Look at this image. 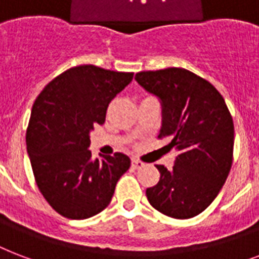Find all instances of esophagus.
<instances>
[{
    "instance_id": "obj_1",
    "label": "esophagus",
    "mask_w": 259,
    "mask_h": 259,
    "mask_svg": "<svg viewBox=\"0 0 259 259\" xmlns=\"http://www.w3.org/2000/svg\"><path fill=\"white\" fill-rule=\"evenodd\" d=\"M132 167H133V168H136V169L143 168L144 163L141 160H138V159H133V160H132Z\"/></svg>"
}]
</instances>
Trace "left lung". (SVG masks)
<instances>
[{
  "instance_id": "left-lung-1",
  "label": "left lung",
  "mask_w": 259,
  "mask_h": 259,
  "mask_svg": "<svg viewBox=\"0 0 259 259\" xmlns=\"http://www.w3.org/2000/svg\"><path fill=\"white\" fill-rule=\"evenodd\" d=\"M144 90L160 99L159 138H169L178 156L171 169L156 165L157 185L149 204L165 216L190 219L204 212L222 190L234 159V122L220 92L182 68L136 74Z\"/></svg>"
}]
</instances>
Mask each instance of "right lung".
<instances>
[{"mask_svg": "<svg viewBox=\"0 0 259 259\" xmlns=\"http://www.w3.org/2000/svg\"><path fill=\"white\" fill-rule=\"evenodd\" d=\"M134 73L80 65L61 73L35 100L27 127V152L39 190L61 216L84 220L110 204L130 159H92L90 133L103 125L112 99Z\"/></svg>", "mask_w": 259, "mask_h": 259, "instance_id": "1", "label": "right lung"}]
</instances>
